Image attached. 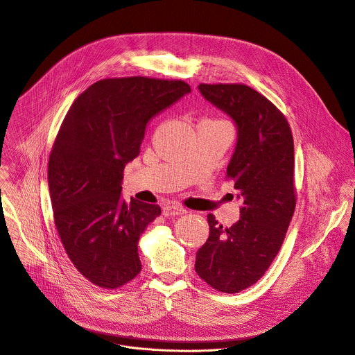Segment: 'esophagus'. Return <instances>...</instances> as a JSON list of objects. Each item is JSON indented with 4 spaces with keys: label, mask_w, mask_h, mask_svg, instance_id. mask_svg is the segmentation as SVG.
Listing matches in <instances>:
<instances>
[{
    "label": "esophagus",
    "mask_w": 355,
    "mask_h": 355,
    "mask_svg": "<svg viewBox=\"0 0 355 355\" xmlns=\"http://www.w3.org/2000/svg\"><path fill=\"white\" fill-rule=\"evenodd\" d=\"M162 212L165 217H176V216L186 214L187 209H184L183 207H179V205H165Z\"/></svg>",
    "instance_id": "obj_1"
}]
</instances>
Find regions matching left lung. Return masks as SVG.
<instances>
[{
  "instance_id": "1",
  "label": "left lung",
  "mask_w": 355,
  "mask_h": 355,
  "mask_svg": "<svg viewBox=\"0 0 355 355\" xmlns=\"http://www.w3.org/2000/svg\"><path fill=\"white\" fill-rule=\"evenodd\" d=\"M238 131L227 168L242 200L241 220L224 228L207 216L209 236L196 253V271L208 286L236 294L266 272L295 209L294 139L290 124L267 98L242 84L198 85Z\"/></svg>"
}]
</instances>
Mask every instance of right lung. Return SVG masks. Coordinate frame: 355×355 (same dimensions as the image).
<instances>
[{
    "mask_svg": "<svg viewBox=\"0 0 355 355\" xmlns=\"http://www.w3.org/2000/svg\"><path fill=\"white\" fill-rule=\"evenodd\" d=\"M183 81L102 80L69 107L49 159V190L62 246L95 286L113 290L141 271L138 239L161 214L121 197L123 171L139 154L148 121L190 94Z\"/></svg>",
    "mask_w": 355,
    "mask_h": 355,
    "instance_id": "right-lung-1",
    "label": "right lung"
}]
</instances>
